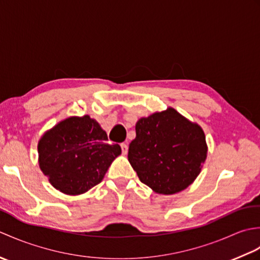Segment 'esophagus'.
<instances>
[{"label": "esophagus", "mask_w": 260, "mask_h": 260, "mask_svg": "<svg viewBox=\"0 0 260 260\" xmlns=\"http://www.w3.org/2000/svg\"><path fill=\"white\" fill-rule=\"evenodd\" d=\"M120 147H121V152H123V154H127V152H128V145H127V143H121Z\"/></svg>", "instance_id": "obj_1"}]
</instances>
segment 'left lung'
Listing matches in <instances>:
<instances>
[{"mask_svg": "<svg viewBox=\"0 0 260 260\" xmlns=\"http://www.w3.org/2000/svg\"><path fill=\"white\" fill-rule=\"evenodd\" d=\"M135 129L128 161L141 182L154 192L174 194L200 174L208 146L198 124L170 107L139 119Z\"/></svg>", "mask_w": 260, "mask_h": 260, "instance_id": "obj_1", "label": "left lung"}]
</instances>
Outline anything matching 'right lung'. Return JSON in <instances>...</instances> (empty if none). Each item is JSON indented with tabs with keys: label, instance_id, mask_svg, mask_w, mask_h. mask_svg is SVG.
Segmentation results:
<instances>
[{
	"label": "right lung",
	"instance_id": "obj_1",
	"mask_svg": "<svg viewBox=\"0 0 260 260\" xmlns=\"http://www.w3.org/2000/svg\"><path fill=\"white\" fill-rule=\"evenodd\" d=\"M107 134L88 115L68 117L46 132L39 141V165L57 190L78 196L101 183L121 153L107 144Z\"/></svg>",
	"mask_w": 260,
	"mask_h": 260
}]
</instances>
